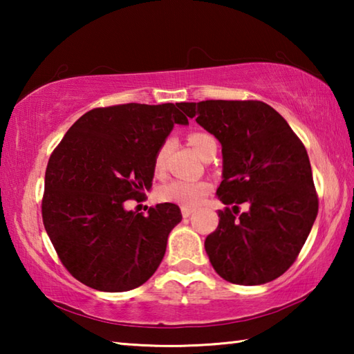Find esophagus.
I'll use <instances>...</instances> for the list:
<instances>
[{"mask_svg":"<svg viewBox=\"0 0 354 354\" xmlns=\"http://www.w3.org/2000/svg\"><path fill=\"white\" fill-rule=\"evenodd\" d=\"M194 211H195V209H192V207H181L183 217H185V218H187V217H190V215H192V214H194Z\"/></svg>","mask_w":354,"mask_h":354,"instance_id":"obj_1","label":"esophagus"}]
</instances>
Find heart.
<instances>
[{"label":"heart","mask_w":354,"mask_h":354,"mask_svg":"<svg viewBox=\"0 0 354 354\" xmlns=\"http://www.w3.org/2000/svg\"><path fill=\"white\" fill-rule=\"evenodd\" d=\"M189 145L194 151L203 158L209 149L217 148V142L207 133H192L189 136ZM167 153H169V142H165L154 158V169L160 171L164 169ZM211 190V184L206 181H189V179H171V181L162 184L158 190V196L160 201L173 203L184 207H194L205 198Z\"/></svg>","instance_id":"heart-1"}]
</instances>
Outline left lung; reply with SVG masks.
<instances>
[{"label":"left lung","instance_id":"left-lung-1","mask_svg":"<svg viewBox=\"0 0 354 354\" xmlns=\"http://www.w3.org/2000/svg\"><path fill=\"white\" fill-rule=\"evenodd\" d=\"M181 109L221 143L223 205L205 241L214 270L232 284L259 286L287 272L313 227L319 198L308 151L289 123L262 101L207 100ZM250 209L236 217L238 205Z\"/></svg>","mask_w":354,"mask_h":354}]
</instances>
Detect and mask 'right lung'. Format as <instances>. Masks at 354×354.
Wrapping results in <instances>:
<instances>
[{"label": "right lung", "instance_id": "1", "mask_svg": "<svg viewBox=\"0 0 354 354\" xmlns=\"http://www.w3.org/2000/svg\"><path fill=\"white\" fill-rule=\"evenodd\" d=\"M183 103L97 107L76 120L48 160L41 218L64 267L101 292L136 289L153 277L183 215L173 203L124 209L151 189L154 158Z\"/></svg>", "mask_w": 354, "mask_h": 354}]
</instances>
